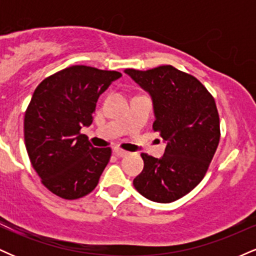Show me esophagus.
Listing matches in <instances>:
<instances>
[{
    "label": "esophagus",
    "instance_id": "obj_1",
    "mask_svg": "<svg viewBox=\"0 0 256 256\" xmlns=\"http://www.w3.org/2000/svg\"><path fill=\"white\" fill-rule=\"evenodd\" d=\"M114 154H116V156H119V158H124V156H126V155L128 154V152H125V150H122V149L116 148V149H114Z\"/></svg>",
    "mask_w": 256,
    "mask_h": 256
}]
</instances>
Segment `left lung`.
<instances>
[{"instance_id": "obj_1", "label": "left lung", "mask_w": 256, "mask_h": 256, "mask_svg": "<svg viewBox=\"0 0 256 256\" xmlns=\"http://www.w3.org/2000/svg\"><path fill=\"white\" fill-rule=\"evenodd\" d=\"M125 73L150 95L152 128L167 143L162 158L140 154L144 167L134 185L150 201L170 204L204 179L216 154L220 140L216 101L201 82L171 64Z\"/></svg>"}]
</instances>
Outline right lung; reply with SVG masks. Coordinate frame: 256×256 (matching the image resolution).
Returning a JSON list of instances; mask_svg holds the SVG:
<instances>
[{
    "instance_id": "add662e5",
    "label": "right lung",
    "mask_w": 256,
    "mask_h": 256,
    "mask_svg": "<svg viewBox=\"0 0 256 256\" xmlns=\"http://www.w3.org/2000/svg\"><path fill=\"white\" fill-rule=\"evenodd\" d=\"M116 71L76 64L46 78L25 113L24 137L31 165L49 192L64 200L92 192L110 158V148H95L83 126H90L96 102Z\"/></svg>"
}]
</instances>
